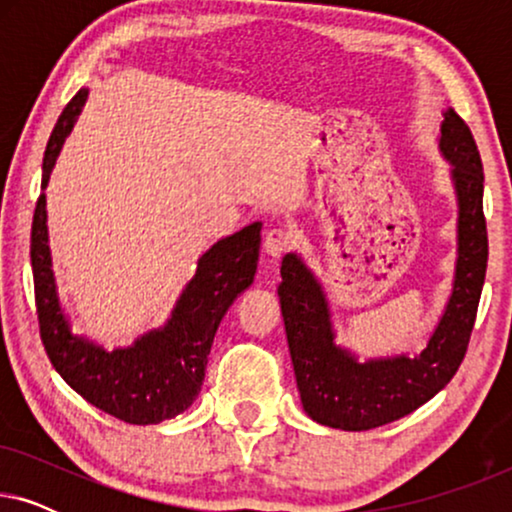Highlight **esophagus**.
Returning <instances> with one entry per match:
<instances>
[{
	"instance_id": "34e87169",
	"label": "esophagus",
	"mask_w": 512,
	"mask_h": 512,
	"mask_svg": "<svg viewBox=\"0 0 512 512\" xmlns=\"http://www.w3.org/2000/svg\"><path fill=\"white\" fill-rule=\"evenodd\" d=\"M291 235L286 233L282 228H272L268 235H265L263 240V251L268 254L272 261H277V258H282L286 251L291 249Z\"/></svg>"
}]
</instances>
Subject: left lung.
<instances>
[{
    "label": "left lung",
    "mask_w": 512,
    "mask_h": 512,
    "mask_svg": "<svg viewBox=\"0 0 512 512\" xmlns=\"http://www.w3.org/2000/svg\"><path fill=\"white\" fill-rule=\"evenodd\" d=\"M438 149L457 195V261L450 298L422 352L361 361L335 342L326 291L303 256L282 258L277 293L286 340L300 401L317 424L368 431L396 422L431 401L464 361L487 270L485 174L471 130L452 107L443 111Z\"/></svg>",
    "instance_id": "1"
}]
</instances>
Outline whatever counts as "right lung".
Returning <instances> with one entry per match:
<instances>
[{"instance_id": "obj_1", "label": "right lung", "mask_w": 512, "mask_h": 512, "mask_svg": "<svg viewBox=\"0 0 512 512\" xmlns=\"http://www.w3.org/2000/svg\"><path fill=\"white\" fill-rule=\"evenodd\" d=\"M86 100L88 88L69 100L44 153L30 247L41 340L62 380L90 405L128 424H160L177 417L198 398L216 328L235 298L254 284L263 223H249L212 244L198 258V270L188 279L165 324L139 335L130 347L107 349L74 333L53 275L44 191Z\"/></svg>"}]
</instances>
